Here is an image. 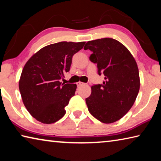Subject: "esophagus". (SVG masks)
Masks as SVG:
<instances>
[{"instance_id": "1", "label": "esophagus", "mask_w": 161, "mask_h": 161, "mask_svg": "<svg viewBox=\"0 0 161 161\" xmlns=\"http://www.w3.org/2000/svg\"><path fill=\"white\" fill-rule=\"evenodd\" d=\"M84 83L80 82H80H78V83H77V86H82V85H84Z\"/></svg>"}]
</instances>
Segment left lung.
<instances>
[{
	"label": "left lung",
	"mask_w": 161,
	"mask_h": 161,
	"mask_svg": "<svg viewBox=\"0 0 161 161\" xmlns=\"http://www.w3.org/2000/svg\"><path fill=\"white\" fill-rule=\"evenodd\" d=\"M89 59L97 64L98 74L104 75L102 84L92 86L86 99L90 114L104 124L121 119L134 103L140 89L138 68L134 58L125 46L112 38L86 42Z\"/></svg>",
	"instance_id": "obj_1"
}]
</instances>
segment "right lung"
I'll list each match as a JSON object with an SVG mask.
<instances>
[{
  "label": "right lung",
  "instance_id": "1",
  "mask_svg": "<svg viewBox=\"0 0 161 161\" xmlns=\"http://www.w3.org/2000/svg\"><path fill=\"white\" fill-rule=\"evenodd\" d=\"M85 42H60L34 54L22 71L19 89L27 110L42 124H53L64 116V107L75 94L77 84H62L69 71L72 57Z\"/></svg>",
  "mask_w": 161,
  "mask_h": 161
}]
</instances>
